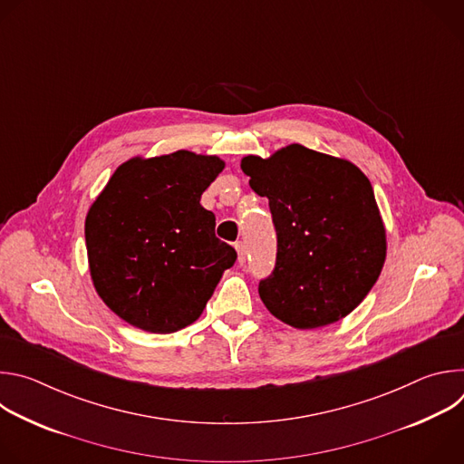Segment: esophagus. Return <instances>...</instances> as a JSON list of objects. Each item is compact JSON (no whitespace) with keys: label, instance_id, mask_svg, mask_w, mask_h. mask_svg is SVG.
<instances>
[{"label":"esophagus","instance_id":"obj_1","mask_svg":"<svg viewBox=\"0 0 464 464\" xmlns=\"http://www.w3.org/2000/svg\"><path fill=\"white\" fill-rule=\"evenodd\" d=\"M235 249L238 253V264H246V258H247V251H246V244L242 240L235 242Z\"/></svg>","mask_w":464,"mask_h":464}]
</instances>
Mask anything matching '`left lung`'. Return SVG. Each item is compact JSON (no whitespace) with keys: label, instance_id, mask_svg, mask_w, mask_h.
Segmentation results:
<instances>
[{"label":"left lung","instance_id":"left-lung-1","mask_svg":"<svg viewBox=\"0 0 464 464\" xmlns=\"http://www.w3.org/2000/svg\"><path fill=\"white\" fill-rule=\"evenodd\" d=\"M270 202L277 235L274 272L260 279L266 308L295 328L351 314L385 260V229L367 176L351 161L290 145L270 160L240 163Z\"/></svg>","mask_w":464,"mask_h":464}]
</instances>
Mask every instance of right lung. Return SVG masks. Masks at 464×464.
<instances>
[{
  "label": "right lung",
  "instance_id": "right-lung-1",
  "mask_svg": "<svg viewBox=\"0 0 464 464\" xmlns=\"http://www.w3.org/2000/svg\"><path fill=\"white\" fill-rule=\"evenodd\" d=\"M217 156L178 150L122 163L86 217L90 272L101 299L126 323L170 334L200 317L237 260L215 235L202 192L222 172Z\"/></svg>",
  "mask_w": 464,
  "mask_h": 464
}]
</instances>
